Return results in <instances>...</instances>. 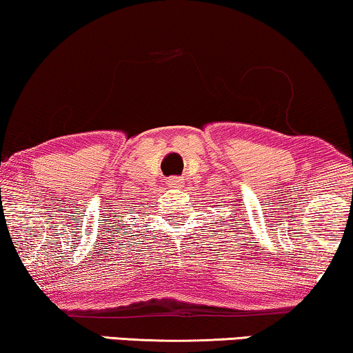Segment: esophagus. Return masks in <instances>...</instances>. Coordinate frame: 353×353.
I'll use <instances>...</instances> for the list:
<instances>
[{"label": "esophagus", "instance_id": "obj_1", "mask_svg": "<svg viewBox=\"0 0 353 353\" xmlns=\"http://www.w3.org/2000/svg\"><path fill=\"white\" fill-rule=\"evenodd\" d=\"M182 184H184V179H182V177L172 176V177H169V179H168L169 187H182Z\"/></svg>", "mask_w": 353, "mask_h": 353}]
</instances>
